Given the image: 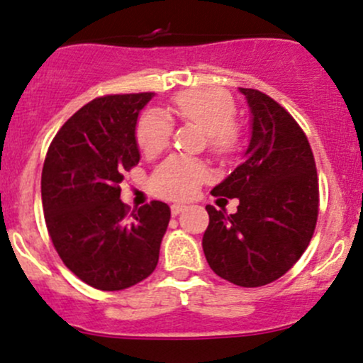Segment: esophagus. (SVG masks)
Here are the masks:
<instances>
[{
	"mask_svg": "<svg viewBox=\"0 0 363 363\" xmlns=\"http://www.w3.org/2000/svg\"><path fill=\"white\" fill-rule=\"evenodd\" d=\"M184 208H186L184 203H174L170 207V212H172V216H177V213H181Z\"/></svg>",
	"mask_w": 363,
	"mask_h": 363,
	"instance_id": "obj_1",
	"label": "esophagus"
}]
</instances>
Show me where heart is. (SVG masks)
<instances>
[{
	"label": "heart",
	"instance_id": "b5f03b06",
	"mask_svg": "<svg viewBox=\"0 0 363 363\" xmlns=\"http://www.w3.org/2000/svg\"><path fill=\"white\" fill-rule=\"evenodd\" d=\"M174 111L182 121L196 125L205 132L211 151L226 155L236 144L235 102L224 90L198 89L177 95ZM137 144L147 156H156L169 146L172 121L162 111L144 113L137 123ZM208 172L203 163L184 156H170L155 170L151 179L152 191L165 198H188L198 186L207 181Z\"/></svg>",
	"mask_w": 363,
	"mask_h": 363
}]
</instances>
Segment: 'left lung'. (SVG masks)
<instances>
[{"label": "left lung", "instance_id": "obj_1", "mask_svg": "<svg viewBox=\"0 0 363 363\" xmlns=\"http://www.w3.org/2000/svg\"><path fill=\"white\" fill-rule=\"evenodd\" d=\"M250 108V143L243 162L212 189L238 198L228 216L207 205L201 245L212 272L240 287L278 280L299 261L318 217L315 158L297 121L269 95L240 89Z\"/></svg>", "mask_w": 363, "mask_h": 363}]
</instances>
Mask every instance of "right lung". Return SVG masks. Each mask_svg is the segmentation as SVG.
<instances>
[{
	"label": "right lung",
	"mask_w": 363,
	"mask_h": 363,
	"mask_svg": "<svg viewBox=\"0 0 363 363\" xmlns=\"http://www.w3.org/2000/svg\"><path fill=\"white\" fill-rule=\"evenodd\" d=\"M146 94L106 95L76 111L53 137L41 201L53 247L79 280L123 291L155 272L170 207L151 201L128 216L123 174L140 160L135 125Z\"/></svg>",
	"instance_id": "right-lung-1"
}]
</instances>
